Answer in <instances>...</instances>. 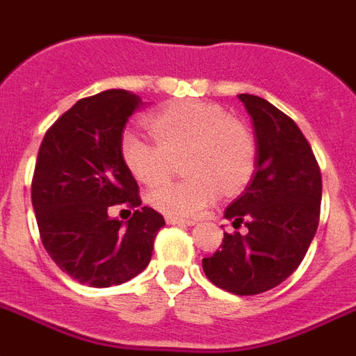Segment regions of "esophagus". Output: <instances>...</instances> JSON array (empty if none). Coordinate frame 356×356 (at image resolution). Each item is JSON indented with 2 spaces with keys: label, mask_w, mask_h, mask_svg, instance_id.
<instances>
[{
  "label": "esophagus",
  "mask_w": 356,
  "mask_h": 356,
  "mask_svg": "<svg viewBox=\"0 0 356 356\" xmlns=\"http://www.w3.org/2000/svg\"><path fill=\"white\" fill-rule=\"evenodd\" d=\"M167 223L168 225H195V219H184V218H176V216H167Z\"/></svg>",
  "instance_id": "obj_1"
}]
</instances>
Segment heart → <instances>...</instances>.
<instances>
[{
    "instance_id": "obj_1",
    "label": "heart",
    "mask_w": 356,
    "mask_h": 356,
    "mask_svg": "<svg viewBox=\"0 0 356 356\" xmlns=\"http://www.w3.org/2000/svg\"><path fill=\"white\" fill-rule=\"evenodd\" d=\"M154 143L127 131L120 138V157L129 175L154 186L168 175L172 159L186 154L191 178L165 181L148 195L152 207L168 216L191 218L219 199L238 193L255 170L257 149L244 124L227 118L218 105L175 101L146 120Z\"/></svg>"
}]
</instances>
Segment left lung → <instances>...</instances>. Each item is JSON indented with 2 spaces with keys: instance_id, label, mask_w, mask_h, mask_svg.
<instances>
[{
  "instance_id": "left-lung-1",
  "label": "left lung",
  "mask_w": 356,
  "mask_h": 356,
  "mask_svg": "<svg viewBox=\"0 0 356 356\" xmlns=\"http://www.w3.org/2000/svg\"><path fill=\"white\" fill-rule=\"evenodd\" d=\"M238 99L251 116L257 159L225 218L248 232H225L202 270L219 289L250 296L274 289L298 268L319 225L323 181L312 146L287 114L257 95Z\"/></svg>"
}]
</instances>
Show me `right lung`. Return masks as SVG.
Segmentation results:
<instances>
[{
  "label": "right lung",
  "instance_id": "obj_1",
  "mask_svg": "<svg viewBox=\"0 0 356 356\" xmlns=\"http://www.w3.org/2000/svg\"><path fill=\"white\" fill-rule=\"evenodd\" d=\"M143 101L106 90L76 101L42 138L31 202L42 245L58 266L90 287L127 282L148 266L165 219L143 207L137 180L120 157L127 120ZM118 204L136 208L129 222L110 218Z\"/></svg>",
  "mask_w": 356,
  "mask_h": 356
}]
</instances>
